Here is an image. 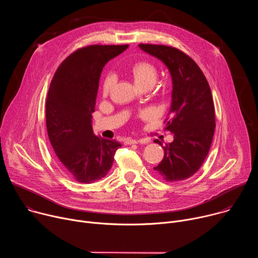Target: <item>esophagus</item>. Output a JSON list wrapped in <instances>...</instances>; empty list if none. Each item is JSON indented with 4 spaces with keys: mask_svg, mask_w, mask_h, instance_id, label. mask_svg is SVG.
Returning a JSON list of instances; mask_svg holds the SVG:
<instances>
[{
    "mask_svg": "<svg viewBox=\"0 0 258 258\" xmlns=\"http://www.w3.org/2000/svg\"><path fill=\"white\" fill-rule=\"evenodd\" d=\"M138 143H147V141L145 139H140V140H135V139H125L124 140V144L125 145H132V144H138Z\"/></svg>",
    "mask_w": 258,
    "mask_h": 258,
    "instance_id": "esophagus-1",
    "label": "esophagus"
}]
</instances>
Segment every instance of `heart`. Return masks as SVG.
I'll list each match as a JSON object with an SVG mask.
<instances>
[{
    "mask_svg": "<svg viewBox=\"0 0 258 258\" xmlns=\"http://www.w3.org/2000/svg\"><path fill=\"white\" fill-rule=\"evenodd\" d=\"M132 73L136 84L140 87H144L149 84H154L157 77V69L150 62L141 61L136 63L132 68ZM116 83V76L113 72H109L105 76L102 84V92L104 95H108ZM150 114L149 110H145L144 115Z\"/></svg>",
    "mask_w": 258,
    "mask_h": 258,
    "instance_id": "1",
    "label": "heart"
}]
</instances>
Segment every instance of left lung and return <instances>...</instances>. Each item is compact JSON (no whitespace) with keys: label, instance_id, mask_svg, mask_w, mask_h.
<instances>
[{"label":"left lung","instance_id":"obj_1","mask_svg":"<svg viewBox=\"0 0 258 258\" xmlns=\"http://www.w3.org/2000/svg\"><path fill=\"white\" fill-rule=\"evenodd\" d=\"M139 47L168 68L171 81V105L165 130L173 134V141L162 146V161L154 167L166 181L186 179L203 164L212 143L215 128V111L211 90L197 63L180 50L152 44Z\"/></svg>","mask_w":258,"mask_h":258}]
</instances>
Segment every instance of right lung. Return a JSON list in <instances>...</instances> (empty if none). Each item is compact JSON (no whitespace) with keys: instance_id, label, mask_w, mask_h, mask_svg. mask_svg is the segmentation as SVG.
Instances as JSON below:
<instances>
[{"instance_id":"right-lung-1","label":"right lung","mask_w":258,"mask_h":258,"mask_svg":"<svg viewBox=\"0 0 258 258\" xmlns=\"http://www.w3.org/2000/svg\"><path fill=\"white\" fill-rule=\"evenodd\" d=\"M128 45H91L70 54L52 79L46 101V123L53 149L62 166L83 183L104 177L121 147L115 140L95 136L99 80L105 64Z\"/></svg>"}]
</instances>
